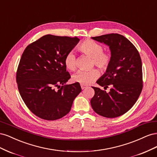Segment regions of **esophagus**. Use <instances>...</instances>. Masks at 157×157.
I'll return each mask as SVG.
<instances>
[{
    "instance_id": "obj_1",
    "label": "esophagus",
    "mask_w": 157,
    "mask_h": 157,
    "mask_svg": "<svg viewBox=\"0 0 157 157\" xmlns=\"http://www.w3.org/2000/svg\"><path fill=\"white\" fill-rule=\"evenodd\" d=\"M86 88H87L86 86H84V85H81V88H82V90H84V89Z\"/></svg>"
}]
</instances>
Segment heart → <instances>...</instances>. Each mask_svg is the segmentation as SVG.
I'll return each mask as SVG.
<instances>
[{
    "label": "heart",
    "mask_w": 157,
    "mask_h": 157,
    "mask_svg": "<svg viewBox=\"0 0 157 157\" xmlns=\"http://www.w3.org/2000/svg\"><path fill=\"white\" fill-rule=\"evenodd\" d=\"M78 50L92 58V65L101 71H106L111 63L112 54L110 52H104L103 47L96 41L90 39L84 40L78 46ZM64 65L69 71H75L77 68V59L73 52H68L65 55ZM99 75V71L96 69L78 71L73 75V80L82 85H87L93 82L98 77Z\"/></svg>",
    "instance_id": "1"
}]
</instances>
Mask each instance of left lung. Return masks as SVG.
Returning a JSON list of instances; mask_svg holds the SVG:
<instances>
[{
  "label": "left lung",
  "instance_id": "8db88e82",
  "mask_svg": "<svg viewBox=\"0 0 157 157\" xmlns=\"http://www.w3.org/2000/svg\"><path fill=\"white\" fill-rule=\"evenodd\" d=\"M109 46L112 61L106 73L96 82L106 90L93 87L95 94L90 103L94 111L107 118L124 115L133 107L143 88L141 57L134 45L126 37L111 33L92 37Z\"/></svg>",
  "mask_w": 157,
  "mask_h": 157
}]
</instances>
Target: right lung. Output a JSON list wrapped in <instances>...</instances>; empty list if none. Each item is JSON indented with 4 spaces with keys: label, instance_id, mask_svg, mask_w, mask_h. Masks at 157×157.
I'll return each instance as SVG.
<instances>
[{
    "label": "right lung",
    "instance_id": "obj_1",
    "mask_svg": "<svg viewBox=\"0 0 157 157\" xmlns=\"http://www.w3.org/2000/svg\"><path fill=\"white\" fill-rule=\"evenodd\" d=\"M79 40L77 36L46 35L23 52L16 72L17 88L28 109L42 119L55 121L67 115L81 92L77 82L64 84L71 78L65 56Z\"/></svg>",
    "mask_w": 157,
    "mask_h": 157
}]
</instances>
